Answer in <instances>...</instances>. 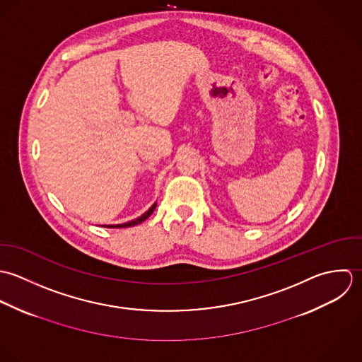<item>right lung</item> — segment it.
<instances>
[{
    "mask_svg": "<svg viewBox=\"0 0 362 362\" xmlns=\"http://www.w3.org/2000/svg\"><path fill=\"white\" fill-rule=\"evenodd\" d=\"M155 209H156V203H153V204L148 209V211H145L144 214H143L141 217L136 218V219L129 221V222H124V223H117V225H102V226H105V228H127V226H134V225H139V223L144 222L145 219L153 213V210H155Z\"/></svg>",
    "mask_w": 362,
    "mask_h": 362,
    "instance_id": "1",
    "label": "right lung"
}]
</instances>
